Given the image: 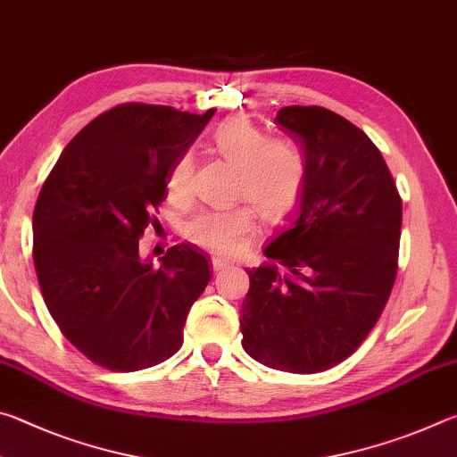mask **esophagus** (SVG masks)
<instances>
[{
  "mask_svg": "<svg viewBox=\"0 0 457 457\" xmlns=\"http://www.w3.org/2000/svg\"><path fill=\"white\" fill-rule=\"evenodd\" d=\"M212 266H213L215 272H221V270L229 268V262L223 260V258H212Z\"/></svg>",
  "mask_w": 457,
  "mask_h": 457,
  "instance_id": "esophagus-1",
  "label": "esophagus"
}]
</instances>
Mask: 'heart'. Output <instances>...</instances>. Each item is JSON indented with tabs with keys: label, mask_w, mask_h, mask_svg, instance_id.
Returning a JSON list of instances; mask_svg holds the SVG:
<instances>
[{
	"label": "heart",
	"mask_w": 457,
	"mask_h": 457,
	"mask_svg": "<svg viewBox=\"0 0 457 457\" xmlns=\"http://www.w3.org/2000/svg\"><path fill=\"white\" fill-rule=\"evenodd\" d=\"M213 149L237 169L236 199L256 207L262 220L280 221L303 199L306 187V157L290 138H270L264 129L244 117H231L213 130ZM193 157L183 153L167 175V195L173 201L189 197ZM256 231V215L245 205L226 212H201L185 223L189 242L220 256H237Z\"/></svg>",
	"instance_id": "obj_1"
}]
</instances>
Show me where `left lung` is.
I'll return each mask as SVG.
<instances>
[{"instance_id":"obj_1","label":"left lung","mask_w":457,"mask_h":457,"mask_svg":"<svg viewBox=\"0 0 457 457\" xmlns=\"http://www.w3.org/2000/svg\"><path fill=\"white\" fill-rule=\"evenodd\" d=\"M276 125L306 157L298 212L247 270L242 346L288 373L338 365L381 316L397 276L401 197L381 151L322 106H284Z\"/></svg>"}]
</instances>
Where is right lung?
<instances>
[{
	"label": "right lung",
	"instance_id": "right-lung-1",
	"mask_svg": "<svg viewBox=\"0 0 457 457\" xmlns=\"http://www.w3.org/2000/svg\"><path fill=\"white\" fill-rule=\"evenodd\" d=\"M173 106L119 104L62 151L34 210V264L52 319L82 354L111 370L159 365L210 282V258L169 247L154 268L138 239L154 226L167 175L213 117Z\"/></svg>",
	"mask_w": 457,
	"mask_h": 457
}]
</instances>
